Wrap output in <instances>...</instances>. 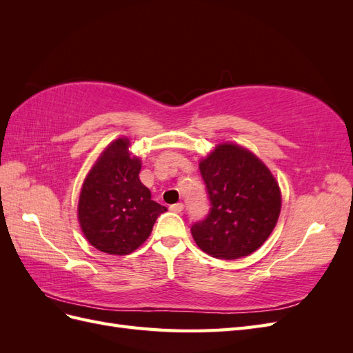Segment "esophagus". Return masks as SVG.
<instances>
[{
	"label": "esophagus",
	"instance_id": "34e87169",
	"mask_svg": "<svg viewBox=\"0 0 353 353\" xmlns=\"http://www.w3.org/2000/svg\"><path fill=\"white\" fill-rule=\"evenodd\" d=\"M169 209L172 210V212H175V213H179V212H183L184 205H183V203H175V205H170Z\"/></svg>",
	"mask_w": 353,
	"mask_h": 353
}]
</instances>
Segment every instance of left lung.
Instances as JSON below:
<instances>
[{"label":"left lung","instance_id":"1","mask_svg":"<svg viewBox=\"0 0 353 353\" xmlns=\"http://www.w3.org/2000/svg\"><path fill=\"white\" fill-rule=\"evenodd\" d=\"M210 209L193 223L199 248L218 259L249 256L271 236L281 210V193L271 170L245 148L219 144L200 165Z\"/></svg>","mask_w":353,"mask_h":353}]
</instances>
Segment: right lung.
<instances>
[{
	"instance_id": "1",
	"label": "right lung",
	"mask_w": 353,
	"mask_h": 353,
	"mask_svg": "<svg viewBox=\"0 0 353 353\" xmlns=\"http://www.w3.org/2000/svg\"><path fill=\"white\" fill-rule=\"evenodd\" d=\"M128 138L104 148L83 181L78 219L91 245L109 254H130L148 239L168 209L152 200L141 181V160L131 157Z\"/></svg>"
}]
</instances>
